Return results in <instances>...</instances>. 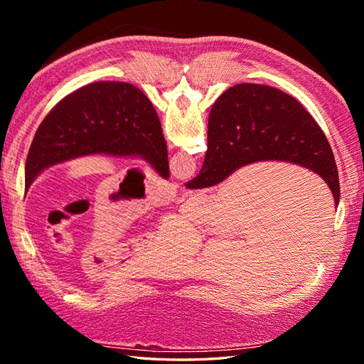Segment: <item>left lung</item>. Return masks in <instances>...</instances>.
Listing matches in <instances>:
<instances>
[{"label":"left lung","mask_w":364,"mask_h":364,"mask_svg":"<svg viewBox=\"0 0 364 364\" xmlns=\"http://www.w3.org/2000/svg\"><path fill=\"white\" fill-rule=\"evenodd\" d=\"M138 156L170 178L161 121L147 95L124 82H95L67 95L38 127L26 161V193L39 173L87 155Z\"/></svg>","instance_id":"8db88e82"}]
</instances>
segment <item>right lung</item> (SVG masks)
Listing matches in <instances>:
<instances>
[{
	"mask_svg": "<svg viewBox=\"0 0 364 364\" xmlns=\"http://www.w3.org/2000/svg\"><path fill=\"white\" fill-rule=\"evenodd\" d=\"M258 161H285L314 171L338 205L337 165L314 118L294 97L277 87L240 83L220 95L209 112L203 167L186 188L217 185Z\"/></svg>",
	"mask_w": 364,
	"mask_h": 364,
	"instance_id": "1",
	"label": "right lung"
}]
</instances>
